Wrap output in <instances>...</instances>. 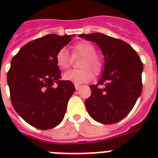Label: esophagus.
Instances as JSON below:
<instances>
[{
    "label": "esophagus",
    "instance_id": "1",
    "mask_svg": "<svg viewBox=\"0 0 158 158\" xmlns=\"http://www.w3.org/2000/svg\"><path fill=\"white\" fill-rule=\"evenodd\" d=\"M80 88H81V85H75V89H76V90L80 89Z\"/></svg>",
    "mask_w": 158,
    "mask_h": 158
}]
</instances>
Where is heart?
<instances>
[{"mask_svg": "<svg viewBox=\"0 0 158 158\" xmlns=\"http://www.w3.org/2000/svg\"><path fill=\"white\" fill-rule=\"evenodd\" d=\"M73 56H81L80 69L69 70L64 73L63 78L76 85H81L92 80L93 72L95 74L102 71L103 62L101 56L96 53V48L88 40H81L72 46ZM56 62L61 69H67L71 64V59L67 49L60 48L56 54Z\"/></svg>", "mask_w": 158, "mask_h": 158, "instance_id": "obj_1", "label": "heart"}]
</instances>
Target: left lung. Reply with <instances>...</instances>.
<instances>
[{"instance_id":"left-lung-1","label":"left lung","mask_w":158,"mask_h":158,"mask_svg":"<svg viewBox=\"0 0 158 158\" xmlns=\"http://www.w3.org/2000/svg\"><path fill=\"white\" fill-rule=\"evenodd\" d=\"M79 37L95 42L105 57L102 77L98 84L89 86L92 93L85 101L86 110L98 122L117 123L129 114L141 96L143 64L136 51L123 40L100 33Z\"/></svg>"}]
</instances>
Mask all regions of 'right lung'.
Returning a JSON list of instances; mask_svg holds the SVG:
<instances>
[{
	"mask_svg": "<svg viewBox=\"0 0 158 158\" xmlns=\"http://www.w3.org/2000/svg\"><path fill=\"white\" fill-rule=\"evenodd\" d=\"M73 36L46 35L27 43L12 59L7 74L12 105L33 127L52 129L64 118L75 87L60 80L56 54Z\"/></svg>",
	"mask_w": 158,
	"mask_h": 158,
	"instance_id": "obj_1",
	"label": "right lung"
}]
</instances>
